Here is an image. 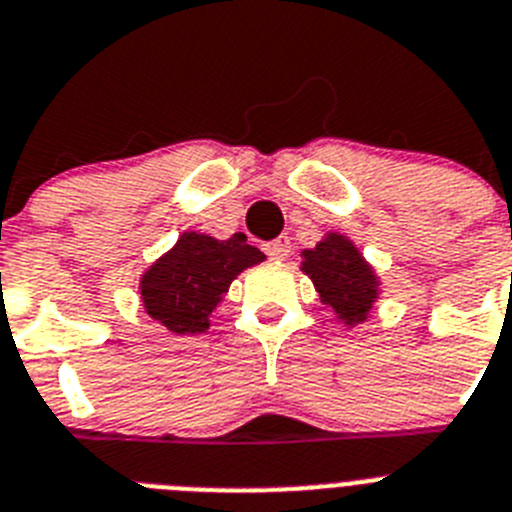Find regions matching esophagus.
<instances>
[{"label": "esophagus", "mask_w": 512, "mask_h": 512, "mask_svg": "<svg viewBox=\"0 0 512 512\" xmlns=\"http://www.w3.org/2000/svg\"><path fill=\"white\" fill-rule=\"evenodd\" d=\"M265 252H268L273 260H286L288 252H291V239H288V237L273 239V242L265 244Z\"/></svg>", "instance_id": "esophagus-1"}]
</instances>
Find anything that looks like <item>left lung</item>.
Returning a JSON list of instances; mask_svg holds the SVG:
<instances>
[{"mask_svg":"<svg viewBox=\"0 0 512 512\" xmlns=\"http://www.w3.org/2000/svg\"><path fill=\"white\" fill-rule=\"evenodd\" d=\"M301 270L317 288L319 301L330 306L348 327L366 322L373 304L379 301V275L340 231H327L317 247L301 252Z\"/></svg>","mask_w":512,"mask_h":512,"instance_id":"8db88e82","label":"left lung"}]
</instances>
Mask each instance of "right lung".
Wrapping results in <instances>:
<instances>
[{"label":"right lung","mask_w":512,"mask_h":512,"mask_svg":"<svg viewBox=\"0 0 512 512\" xmlns=\"http://www.w3.org/2000/svg\"><path fill=\"white\" fill-rule=\"evenodd\" d=\"M262 260L265 255L247 244L244 234L216 239L185 231L141 275L146 314L175 335H201L211 327L213 309L224 301L231 281Z\"/></svg>","instance_id":"add662e5"}]
</instances>
